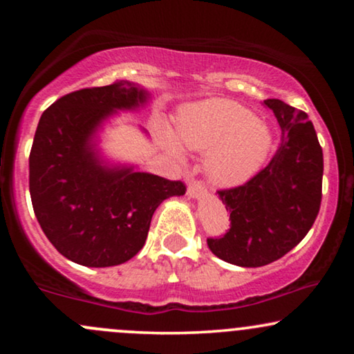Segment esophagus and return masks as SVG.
<instances>
[{
	"label": "esophagus",
	"mask_w": 354,
	"mask_h": 354,
	"mask_svg": "<svg viewBox=\"0 0 354 354\" xmlns=\"http://www.w3.org/2000/svg\"><path fill=\"white\" fill-rule=\"evenodd\" d=\"M206 193V187L203 185L200 180H192L188 183V190H187V195L190 198H198V196H203Z\"/></svg>",
	"instance_id": "obj_1"
}]
</instances>
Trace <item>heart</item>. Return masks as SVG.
Segmentation results:
<instances>
[{"instance_id":"b5f03b06","label":"heart","mask_w":354,"mask_h":354,"mask_svg":"<svg viewBox=\"0 0 354 354\" xmlns=\"http://www.w3.org/2000/svg\"><path fill=\"white\" fill-rule=\"evenodd\" d=\"M154 129L164 147L178 159L185 148L206 153L205 169L212 183L236 187L263 167L272 148V132L245 106L230 100H206L178 111L176 132L162 119Z\"/></svg>"}]
</instances>
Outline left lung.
Masks as SVG:
<instances>
[{
	"label": "left lung",
	"mask_w": 354,
	"mask_h": 354,
	"mask_svg": "<svg viewBox=\"0 0 354 354\" xmlns=\"http://www.w3.org/2000/svg\"><path fill=\"white\" fill-rule=\"evenodd\" d=\"M282 130L274 158L240 187L219 190L230 229L209 236L217 258L241 268H261L293 250L311 229L322 200L324 156L304 111L282 100H264Z\"/></svg>",
	"instance_id": "8db88e82"
}]
</instances>
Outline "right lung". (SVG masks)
I'll list each match as a JSON object with an SVG mask.
<instances>
[{
	"label": "right lung",
	"instance_id": "add662e5",
	"mask_svg": "<svg viewBox=\"0 0 354 354\" xmlns=\"http://www.w3.org/2000/svg\"><path fill=\"white\" fill-rule=\"evenodd\" d=\"M147 90L127 80L64 95L41 114L28 158L37 221L67 259L109 268L132 259L147 241L156 207L185 195L180 180L103 166L93 137L118 109H135Z\"/></svg>",
	"mask_w": 354,
	"mask_h": 354
}]
</instances>
